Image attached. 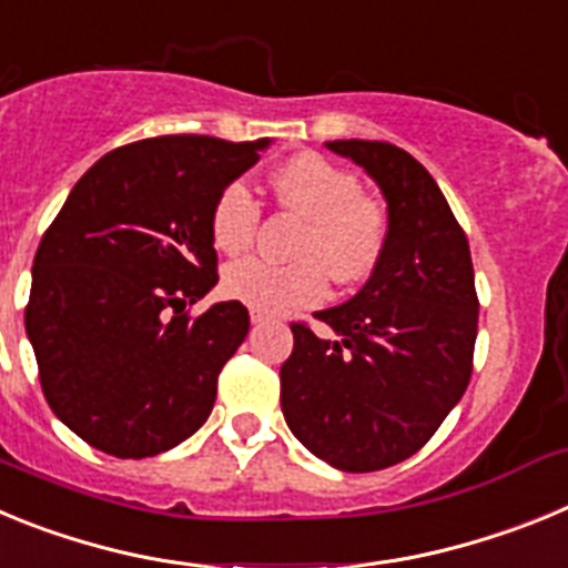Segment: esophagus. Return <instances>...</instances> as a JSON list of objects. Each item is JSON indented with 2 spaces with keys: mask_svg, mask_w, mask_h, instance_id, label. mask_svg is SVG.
<instances>
[{
  "mask_svg": "<svg viewBox=\"0 0 568 568\" xmlns=\"http://www.w3.org/2000/svg\"><path fill=\"white\" fill-rule=\"evenodd\" d=\"M250 321H253V324H267V321H273V315L261 313V310H250Z\"/></svg>",
  "mask_w": 568,
  "mask_h": 568,
  "instance_id": "34e87169",
  "label": "esophagus"
}]
</instances>
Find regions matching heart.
I'll return each mask as SVG.
<instances>
[{"instance_id": "obj_1", "label": "heart", "mask_w": 568, "mask_h": 568, "mask_svg": "<svg viewBox=\"0 0 568 568\" xmlns=\"http://www.w3.org/2000/svg\"><path fill=\"white\" fill-rule=\"evenodd\" d=\"M275 202L304 219L290 244L293 261H235L224 270L227 298L261 313L313 307L327 295L329 278L338 287L361 284L378 270L389 241V213L369 193H361L358 175L321 153H298L270 179ZM261 224V202L235 179L215 195L210 210V239L224 255L253 247Z\"/></svg>"}]
</instances>
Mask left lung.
I'll return each instance as SVG.
<instances>
[{
  "label": "left lung",
  "instance_id": "1",
  "mask_svg": "<svg viewBox=\"0 0 568 568\" xmlns=\"http://www.w3.org/2000/svg\"><path fill=\"white\" fill-rule=\"evenodd\" d=\"M349 155L384 190L389 241L358 295L293 321L281 366V409L310 453L344 471H378L438 433L471 378L478 293L469 241L435 179L389 142L346 139Z\"/></svg>",
  "mask_w": 568,
  "mask_h": 568
}]
</instances>
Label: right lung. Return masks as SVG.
<instances>
[{"label":"right lung","mask_w":568,"mask_h":568,"mask_svg":"<svg viewBox=\"0 0 568 568\" xmlns=\"http://www.w3.org/2000/svg\"><path fill=\"white\" fill-rule=\"evenodd\" d=\"M264 148L187 133L124 144L44 230L24 329L44 400L90 446L150 458L207 420L250 315L241 301L199 315L190 304L219 281L215 195Z\"/></svg>","instance_id":"obj_1"}]
</instances>
